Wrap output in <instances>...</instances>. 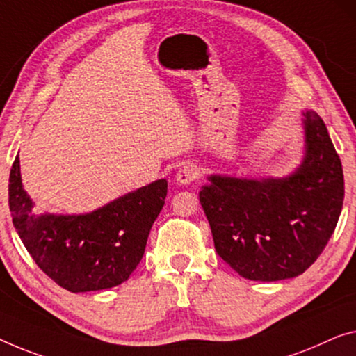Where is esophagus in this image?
Wrapping results in <instances>:
<instances>
[{"label": "esophagus", "instance_id": "1", "mask_svg": "<svg viewBox=\"0 0 356 356\" xmlns=\"http://www.w3.org/2000/svg\"><path fill=\"white\" fill-rule=\"evenodd\" d=\"M198 176H200L198 168L193 166V164H184V166H180L179 171L176 172V182L179 185H188L192 184Z\"/></svg>", "mask_w": 356, "mask_h": 356}]
</instances>
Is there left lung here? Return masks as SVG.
<instances>
[{
  "label": "left lung",
  "instance_id": "left-lung-1",
  "mask_svg": "<svg viewBox=\"0 0 356 356\" xmlns=\"http://www.w3.org/2000/svg\"><path fill=\"white\" fill-rule=\"evenodd\" d=\"M304 158L284 177L211 174L200 192L219 256L243 278L304 273L326 248L343 203V174L325 121L302 113Z\"/></svg>",
  "mask_w": 356,
  "mask_h": 356
}]
</instances>
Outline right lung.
Wrapping results in <instances>:
<instances>
[{
    "mask_svg": "<svg viewBox=\"0 0 356 356\" xmlns=\"http://www.w3.org/2000/svg\"><path fill=\"white\" fill-rule=\"evenodd\" d=\"M166 195L168 182L160 179L86 214H36L19 156L9 176V209L20 240L42 272L70 293L108 289L129 278Z\"/></svg>",
    "mask_w": 356,
    "mask_h": 356,
    "instance_id": "obj_1",
    "label": "right lung"
}]
</instances>
